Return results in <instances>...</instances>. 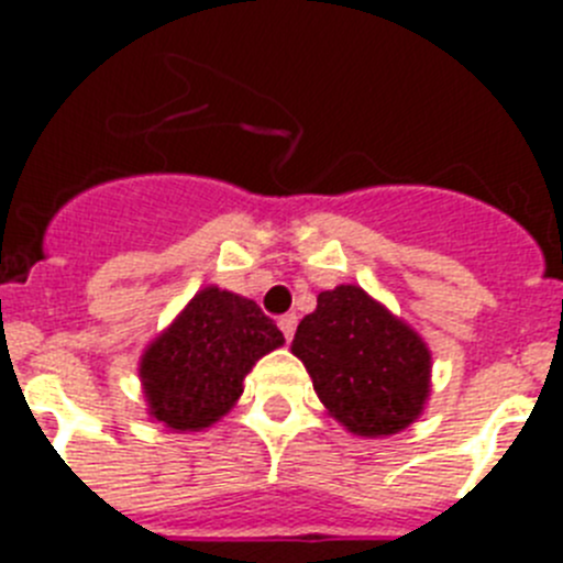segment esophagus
Returning <instances> with one entry per match:
<instances>
[{
	"label": "esophagus",
	"instance_id": "34e87169",
	"mask_svg": "<svg viewBox=\"0 0 563 563\" xmlns=\"http://www.w3.org/2000/svg\"><path fill=\"white\" fill-rule=\"evenodd\" d=\"M296 324H298L296 312H287V316L278 318V330H282V335H285L287 341H292V335H296Z\"/></svg>",
	"mask_w": 563,
	"mask_h": 563
}]
</instances>
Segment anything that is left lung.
Returning a JSON list of instances; mask_svg holds the SVG:
<instances>
[{
    "label": "left lung",
    "mask_w": 563,
    "mask_h": 563,
    "mask_svg": "<svg viewBox=\"0 0 563 563\" xmlns=\"http://www.w3.org/2000/svg\"><path fill=\"white\" fill-rule=\"evenodd\" d=\"M292 355L352 434H397L429 397L431 355L422 338L355 285L318 296L316 312L298 324Z\"/></svg>",
    "instance_id": "8db88e82"
}]
</instances>
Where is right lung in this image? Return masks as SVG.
Instances as JSON below:
<instances>
[{"label":"right lung","mask_w":563,"mask_h":563,"mask_svg":"<svg viewBox=\"0 0 563 563\" xmlns=\"http://www.w3.org/2000/svg\"><path fill=\"white\" fill-rule=\"evenodd\" d=\"M282 343L256 301L206 287L143 355L148 411L174 431L206 429L239 400L253 363Z\"/></svg>","instance_id":"obj_1"}]
</instances>
